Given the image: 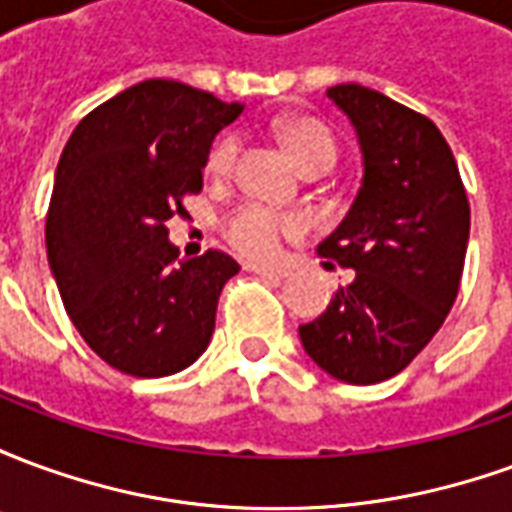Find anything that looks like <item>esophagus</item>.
<instances>
[{
  "mask_svg": "<svg viewBox=\"0 0 512 512\" xmlns=\"http://www.w3.org/2000/svg\"><path fill=\"white\" fill-rule=\"evenodd\" d=\"M249 271L252 274H260V277H268V279H285L288 277V271L285 268H277V266H260V263H249Z\"/></svg>",
  "mask_w": 512,
  "mask_h": 512,
  "instance_id": "esophagus-1",
  "label": "esophagus"
}]
</instances>
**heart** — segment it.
<instances>
[{
  "label": "heart",
  "mask_w": 512,
  "mask_h": 512,
  "mask_svg": "<svg viewBox=\"0 0 512 512\" xmlns=\"http://www.w3.org/2000/svg\"><path fill=\"white\" fill-rule=\"evenodd\" d=\"M285 145L299 161V167L307 172L312 167H332L337 158V142L329 128L312 120V117H290L279 126ZM241 150V139L238 134H224L216 139V145L208 153V175L216 180H224L233 175L235 158ZM301 222L296 216H285V213L271 211L263 205H241L233 211L224 222V235L227 241L241 252V255L257 257H274L279 252L282 241L288 235L299 233Z\"/></svg>",
  "instance_id": "obj_1"
}]
</instances>
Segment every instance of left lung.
<instances>
[{
    "label": "left lung",
    "instance_id": "left-lung-1",
    "mask_svg": "<svg viewBox=\"0 0 512 512\" xmlns=\"http://www.w3.org/2000/svg\"><path fill=\"white\" fill-rule=\"evenodd\" d=\"M326 95L356 128L365 175L318 255L356 277L323 315L299 326V337L337 381L378 384L411 365L455 304L469 200L433 120L362 84H337Z\"/></svg>",
    "mask_w": 512,
    "mask_h": 512
}]
</instances>
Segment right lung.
<instances>
[{"mask_svg": "<svg viewBox=\"0 0 512 512\" xmlns=\"http://www.w3.org/2000/svg\"><path fill=\"white\" fill-rule=\"evenodd\" d=\"M244 112L183 82L147 79L93 109L62 150L46 252L84 343L120 373H180L208 348L233 257L178 260L167 222L200 194L213 136Z\"/></svg>", "mask_w": 512, "mask_h": 512, "instance_id": "add662e5", "label": "right lung"}]
</instances>
